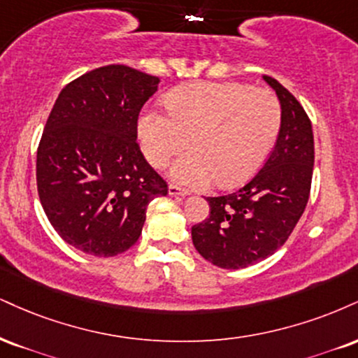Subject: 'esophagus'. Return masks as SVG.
Masks as SVG:
<instances>
[{"instance_id": "1", "label": "esophagus", "mask_w": 358, "mask_h": 358, "mask_svg": "<svg viewBox=\"0 0 358 358\" xmlns=\"http://www.w3.org/2000/svg\"><path fill=\"white\" fill-rule=\"evenodd\" d=\"M168 193H170L171 196H187L190 192L185 190V188H182V187H178V185H170Z\"/></svg>"}]
</instances>
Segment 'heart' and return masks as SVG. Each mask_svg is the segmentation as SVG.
Instances as JSON below:
<instances>
[{"mask_svg": "<svg viewBox=\"0 0 358 358\" xmlns=\"http://www.w3.org/2000/svg\"><path fill=\"white\" fill-rule=\"evenodd\" d=\"M168 113L146 110L138 136L146 160L165 168L188 143L193 152L171 168L176 182L205 188L215 180L234 187L260 170L282 124V105L273 92L252 85L193 83L166 96Z\"/></svg>", "mask_w": 358, "mask_h": 358, "instance_id": "heart-1", "label": "heart"}]
</instances>
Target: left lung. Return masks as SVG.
Segmentation results:
<instances>
[{"label": "left lung", "instance_id": "1", "mask_svg": "<svg viewBox=\"0 0 358 358\" xmlns=\"http://www.w3.org/2000/svg\"><path fill=\"white\" fill-rule=\"evenodd\" d=\"M282 105L273 152L242 188L208 196L210 217L192 227V240L205 260L220 268H245L265 260L287 242L310 196L313 175L312 122L285 86L264 76Z\"/></svg>", "mask_w": 358, "mask_h": 358}]
</instances>
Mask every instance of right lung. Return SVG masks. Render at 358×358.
I'll return each instance as SVG.
<instances>
[{"instance_id": "obj_1", "label": "right lung", "mask_w": 358, "mask_h": 358, "mask_svg": "<svg viewBox=\"0 0 358 358\" xmlns=\"http://www.w3.org/2000/svg\"><path fill=\"white\" fill-rule=\"evenodd\" d=\"M158 76L108 64L56 98L36 153L38 195L58 235L80 252L115 257L140 238L146 206L168 183L136 141Z\"/></svg>"}]
</instances>
